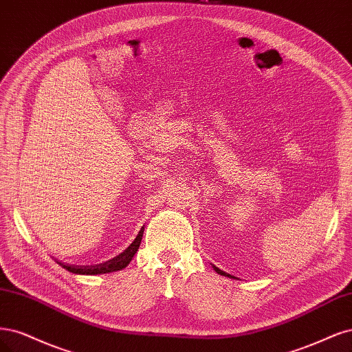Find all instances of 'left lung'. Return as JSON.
<instances>
[{
  "instance_id": "left-lung-1",
  "label": "left lung",
  "mask_w": 352,
  "mask_h": 352,
  "mask_svg": "<svg viewBox=\"0 0 352 352\" xmlns=\"http://www.w3.org/2000/svg\"><path fill=\"white\" fill-rule=\"evenodd\" d=\"M213 269H214V270H217V272H218V274H219V275H223V276H228V278H234V276H231V275H226V274H225V272H223V270H221V269H219V267H217V266H213Z\"/></svg>"
}]
</instances>
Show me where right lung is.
Returning a JSON list of instances; mask_svg holds the SVG:
<instances>
[{
  "label": "right lung",
  "mask_w": 352,
  "mask_h": 352,
  "mask_svg": "<svg viewBox=\"0 0 352 352\" xmlns=\"http://www.w3.org/2000/svg\"><path fill=\"white\" fill-rule=\"evenodd\" d=\"M142 236H143V228L140 230L139 235L135 236V240L129 245L127 250H124L120 256L108 260L105 263H100L96 266H76V265H69L63 262H56V263L69 272H72V274H78V275H100V274H109V272L121 270L131 262L133 256L138 253L139 245L142 243Z\"/></svg>",
  "instance_id": "add662e5"
}]
</instances>
